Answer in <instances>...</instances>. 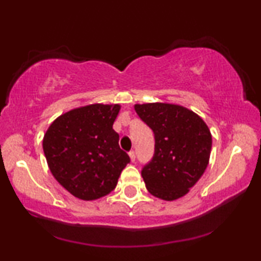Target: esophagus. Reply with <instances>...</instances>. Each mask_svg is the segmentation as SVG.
I'll list each match as a JSON object with an SVG mask.
<instances>
[{
    "mask_svg": "<svg viewBox=\"0 0 261 261\" xmlns=\"http://www.w3.org/2000/svg\"><path fill=\"white\" fill-rule=\"evenodd\" d=\"M128 155H129L130 162L134 163V162H135V152H134V151H130L129 153H128Z\"/></svg>",
    "mask_w": 261,
    "mask_h": 261,
    "instance_id": "esophagus-1",
    "label": "esophagus"
}]
</instances>
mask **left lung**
I'll use <instances>...</instances> for the list:
<instances>
[{
    "mask_svg": "<svg viewBox=\"0 0 261 261\" xmlns=\"http://www.w3.org/2000/svg\"><path fill=\"white\" fill-rule=\"evenodd\" d=\"M134 109L154 133V155L141 171L146 188L164 201L183 197L209 164L208 126L192 110L172 103H144Z\"/></svg>",
    "mask_w": 261,
    "mask_h": 261,
    "instance_id": "8db88e82",
    "label": "left lung"
}]
</instances>
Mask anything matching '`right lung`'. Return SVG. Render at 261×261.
Listing matches in <instances>:
<instances>
[{"label": "right lung", "mask_w": 261, "mask_h": 261, "mask_svg": "<svg viewBox=\"0 0 261 261\" xmlns=\"http://www.w3.org/2000/svg\"><path fill=\"white\" fill-rule=\"evenodd\" d=\"M120 105L94 103L74 108L53 121L42 148L49 171L74 197L94 201L115 189L130 162L113 129Z\"/></svg>", "instance_id": "add662e5"}]
</instances>
